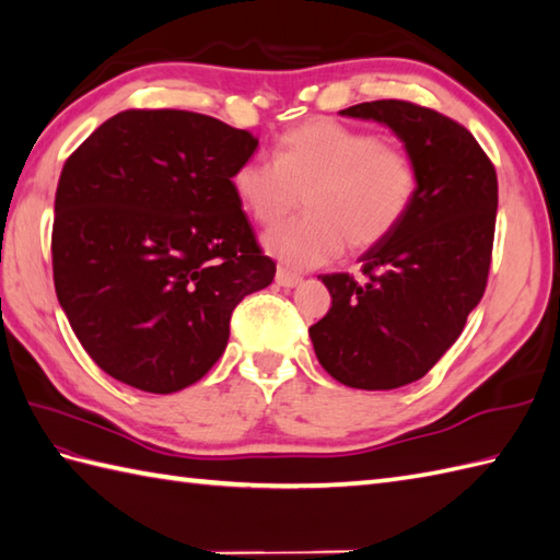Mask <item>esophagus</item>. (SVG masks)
Returning <instances> with one entry per match:
<instances>
[{"label": "esophagus", "mask_w": 560, "mask_h": 560, "mask_svg": "<svg viewBox=\"0 0 560 560\" xmlns=\"http://www.w3.org/2000/svg\"><path fill=\"white\" fill-rule=\"evenodd\" d=\"M303 279L293 275V271H285V269H279L277 271V285H281V289H295L298 283H301Z\"/></svg>", "instance_id": "34e87169"}]
</instances>
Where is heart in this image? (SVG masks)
Here are the masks:
<instances>
[{"label": "heart", "mask_w": 560, "mask_h": 560, "mask_svg": "<svg viewBox=\"0 0 560 560\" xmlns=\"http://www.w3.org/2000/svg\"><path fill=\"white\" fill-rule=\"evenodd\" d=\"M231 188L259 226H279L305 198L307 217L269 231L262 245L293 269L334 262L346 250H372L398 231L418 198V164L406 150L334 119H310L277 142V162L248 158Z\"/></svg>", "instance_id": "heart-1"}]
</instances>
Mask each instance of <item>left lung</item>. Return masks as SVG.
Returning <instances> with one entry per match:
<instances>
[{
    "label": "left lung",
    "mask_w": 560,
    "mask_h": 560,
    "mask_svg": "<svg viewBox=\"0 0 560 560\" xmlns=\"http://www.w3.org/2000/svg\"><path fill=\"white\" fill-rule=\"evenodd\" d=\"M341 116L392 128L418 164L420 188L394 236L360 257L368 283L350 275L319 277L331 310L312 324L310 339L336 382L392 392L422 380L482 301L497 172L472 133L434 109L376 100Z\"/></svg>",
    "instance_id": "left-lung-1"
}]
</instances>
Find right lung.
I'll use <instances>...</instances> for the list:
<instances>
[{
  "label": "right lung",
  "mask_w": 560,
  "mask_h": 560,
  "mask_svg": "<svg viewBox=\"0 0 560 560\" xmlns=\"http://www.w3.org/2000/svg\"><path fill=\"white\" fill-rule=\"evenodd\" d=\"M255 150L257 138L212 116L128 109L63 164L55 289L114 380L148 394L202 380L226 350L233 307L275 279L231 188Z\"/></svg>",
  "instance_id": "1"
}]
</instances>
